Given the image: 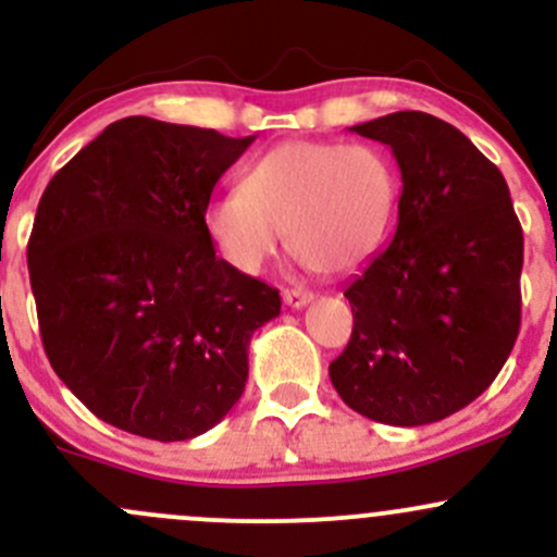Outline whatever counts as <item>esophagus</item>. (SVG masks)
<instances>
[{
    "mask_svg": "<svg viewBox=\"0 0 557 557\" xmlns=\"http://www.w3.org/2000/svg\"><path fill=\"white\" fill-rule=\"evenodd\" d=\"M312 299H314L312 290H305V288H285L283 290V301L288 307H294V310H299V307H307Z\"/></svg>",
    "mask_w": 557,
    "mask_h": 557,
    "instance_id": "1",
    "label": "esophagus"
}]
</instances>
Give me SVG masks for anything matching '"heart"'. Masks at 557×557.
Wrapping results in <instances>:
<instances>
[{
    "label": "heart",
    "mask_w": 557,
    "mask_h": 557,
    "mask_svg": "<svg viewBox=\"0 0 557 557\" xmlns=\"http://www.w3.org/2000/svg\"><path fill=\"white\" fill-rule=\"evenodd\" d=\"M398 188L396 164L377 145L290 139L247 166L243 188L207 205L205 228L239 272H261L285 228L305 263L352 272L385 245Z\"/></svg>",
    "instance_id": "b5f03b06"
}]
</instances>
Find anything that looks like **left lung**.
<instances>
[{
	"mask_svg": "<svg viewBox=\"0 0 557 557\" xmlns=\"http://www.w3.org/2000/svg\"><path fill=\"white\" fill-rule=\"evenodd\" d=\"M401 170L391 245L347 285L352 334L329 377L387 425L458 412L496 380L520 331L522 228L504 174L429 112L358 123Z\"/></svg>",
	"mask_w": 557,
	"mask_h": 557,
	"instance_id": "8db88e82",
	"label": "left lung"
}]
</instances>
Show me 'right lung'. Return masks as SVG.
Masks as SVG:
<instances>
[{
  "instance_id": "right-lung-1",
  "label": "right lung",
  "mask_w": 557,
  "mask_h": 557,
  "mask_svg": "<svg viewBox=\"0 0 557 557\" xmlns=\"http://www.w3.org/2000/svg\"><path fill=\"white\" fill-rule=\"evenodd\" d=\"M252 139L123 117L39 199L26 258L45 356L115 429L194 440L243 396L280 290L215 256L205 210Z\"/></svg>"
}]
</instances>
